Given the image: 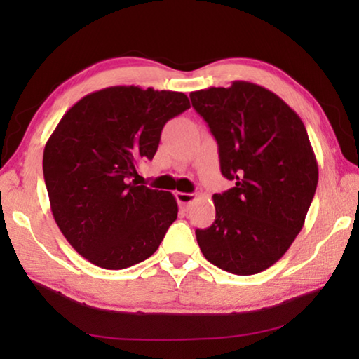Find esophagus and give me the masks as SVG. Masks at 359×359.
I'll return each mask as SVG.
<instances>
[{
	"label": "esophagus",
	"mask_w": 359,
	"mask_h": 359,
	"mask_svg": "<svg viewBox=\"0 0 359 359\" xmlns=\"http://www.w3.org/2000/svg\"><path fill=\"white\" fill-rule=\"evenodd\" d=\"M175 199H177V203L182 209H187L188 205H190L194 199H196V194L193 193H182V191H177L175 193Z\"/></svg>",
	"instance_id": "esophagus-1"
}]
</instances>
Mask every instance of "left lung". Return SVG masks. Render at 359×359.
Masks as SVG:
<instances>
[{"mask_svg": "<svg viewBox=\"0 0 359 359\" xmlns=\"http://www.w3.org/2000/svg\"><path fill=\"white\" fill-rule=\"evenodd\" d=\"M191 104L218 144L222 174L234 187L214 194L215 222L196 229L205 259L252 276L280 259L304 226L318 184L306 126L257 83L191 92Z\"/></svg>", "mask_w": 359, "mask_h": 359, "instance_id": "obj_1", "label": "left lung"}]
</instances>
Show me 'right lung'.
<instances>
[{"label": "right lung", "mask_w": 359, "mask_h": 359, "mask_svg": "<svg viewBox=\"0 0 359 359\" xmlns=\"http://www.w3.org/2000/svg\"><path fill=\"white\" fill-rule=\"evenodd\" d=\"M187 109L180 92L117 85L83 96L48 137L42 171L52 214L90 263L125 269L160 247L177 201L139 185L136 169L155 156L166 121Z\"/></svg>", "instance_id": "obj_1"}]
</instances>
